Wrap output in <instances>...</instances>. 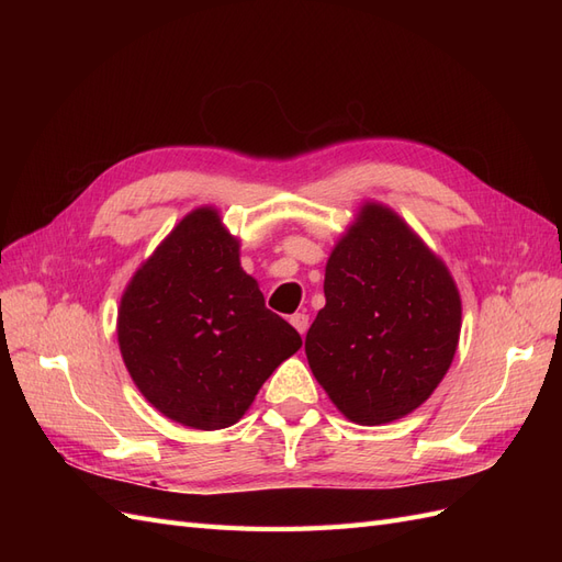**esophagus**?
Returning <instances> with one entry per match:
<instances>
[{"label": "esophagus", "mask_w": 562, "mask_h": 562, "mask_svg": "<svg viewBox=\"0 0 562 562\" xmlns=\"http://www.w3.org/2000/svg\"><path fill=\"white\" fill-rule=\"evenodd\" d=\"M291 323H293V328L300 335H304V333H307V328H310V314L307 312H297V314L291 316Z\"/></svg>", "instance_id": "esophagus-1"}]
</instances>
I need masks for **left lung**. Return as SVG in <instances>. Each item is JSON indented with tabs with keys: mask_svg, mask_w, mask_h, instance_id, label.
<instances>
[{
	"mask_svg": "<svg viewBox=\"0 0 562 562\" xmlns=\"http://www.w3.org/2000/svg\"><path fill=\"white\" fill-rule=\"evenodd\" d=\"M323 293L304 351L339 413L378 427L434 394L454 359L462 300L403 217L382 203L361 206L330 252Z\"/></svg>",
	"mask_w": 562,
	"mask_h": 562,
	"instance_id": "1",
	"label": "left lung"
}]
</instances>
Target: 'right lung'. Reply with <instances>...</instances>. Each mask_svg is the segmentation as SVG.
I'll use <instances>...</instances> for the list:
<instances>
[{
    "label": "right lung",
    "mask_w": 562,
    "mask_h": 562,
    "mask_svg": "<svg viewBox=\"0 0 562 562\" xmlns=\"http://www.w3.org/2000/svg\"><path fill=\"white\" fill-rule=\"evenodd\" d=\"M116 337L128 375L161 415L213 431L239 422L265 380L302 347L265 307L239 239L211 206L184 215L135 271Z\"/></svg>",
    "instance_id": "obj_1"
}]
</instances>
